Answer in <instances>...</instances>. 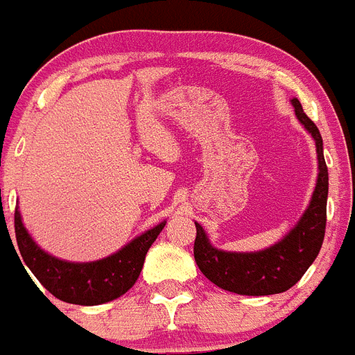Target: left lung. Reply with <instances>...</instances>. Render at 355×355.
I'll return each instance as SVG.
<instances>
[{
    "mask_svg": "<svg viewBox=\"0 0 355 355\" xmlns=\"http://www.w3.org/2000/svg\"><path fill=\"white\" fill-rule=\"evenodd\" d=\"M296 117L315 141L320 175L312 200L296 227L276 245L260 252H225L214 249L202 225L195 222V261L207 279L223 291L243 296H269L285 293L302 279L323 245L327 225L329 169L323 157L320 130L303 112L300 101L293 99Z\"/></svg>",
    "mask_w": 355,
    "mask_h": 355,
    "instance_id": "left-lung-1",
    "label": "left lung"
}]
</instances>
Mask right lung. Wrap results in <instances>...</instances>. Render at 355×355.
Listing matches in <instances>:
<instances>
[{"label": "right lung", "mask_w": 355, "mask_h": 355, "mask_svg": "<svg viewBox=\"0 0 355 355\" xmlns=\"http://www.w3.org/2000/svg\"><path fill=\"white\" fill-rule=\"evenodd\" d=\"M166 223L146 231L115 254L92 263H70L53 258L40 247L23 227L19 213H14L17 247L26 267L53 297L73 305H101L122 296L133 287L144 265L151 243Z\"/></svg>", "instance_id": "right-lung-1"}]
</instances>
